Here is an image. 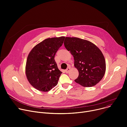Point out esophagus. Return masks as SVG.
<instances>
[{"instance_id":"esophagus-1","label":"esophagus","mask_w":127,"mask_h":127,"mask_svg":"<svg viewBox=\"0 0 127 127\" xmlns=\"http://www.w3.org/2000/svg\"><path fill=\"white\" fill-rule=\"evenodd\" d=\"M70 70V67H68L67 68V69L66 70V73H68L69 72V71Z\"/></svg>"}]
</instances>
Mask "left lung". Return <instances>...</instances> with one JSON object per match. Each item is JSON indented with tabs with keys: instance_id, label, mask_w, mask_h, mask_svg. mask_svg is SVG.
<instances>
[{
	"instance_id": "8db88e82",
	"label": "left lung",
	"mask_w": 127,
	"mask_h": 127,
	"mask_svg": "<svg viewBox=\"0 0 127 127\" xmlns=\"http://www.w3.org/2000/svg\"><path fill=\"white\" fill-rule=\"evenodd\" d=\"M65 48L73 56L74 66L79 72L75 82L85 87L95 86L102 79L106 63L99 49L91 42L77 37H65Z\"/></svg>"
}]
</instances>
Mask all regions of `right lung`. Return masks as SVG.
<instances>
[{
  "mask_svg": "<svg viewBox=\"0 0 127 127\" xmlns=\"http://www.w3.org/2000/svg\"><path fill=\"white\" fill-rule=\"evenodd\" d=\"M65 37L44 39L34 47L28 55L26 74L30 84L37 90L48 92L58 84L62 73L54 59Z\"/></svg>",
  "mask_w": 127,
  "mask_h": 127,
  "instance_id": "obj_1",
  "label": "right lung"
}]
</instances>
